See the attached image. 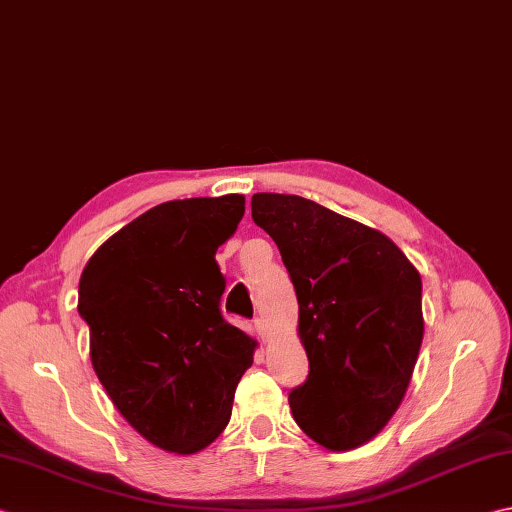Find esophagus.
Listing matches in <instances>:
<instances>
[{
	"label": "esophagus",
	"instance_id": "1",
	"mask_svg": "<svg viewBox=\"0 0 512 512\" xmlns=\"http://www.w3.org/2000/svg\"><path fill=\"white\" fill-rule=\"evenodd\" d=\"M255 330H257V335L262 337V342H266L268 335H270V328H268V324H266V319L257 317V319H255Z\"/></svg>",
	"mask_w": 512,
	"mask_h": 512
}]
</instances>
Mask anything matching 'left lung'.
Segmentation results:
<instances>
[{"mask_svg": "<svg viewBox=\"0 0 512 512\" xmlns=\"http://www.w3.org/2000/svg\"><path fill=\"white\" fill-rule=\"evenodd\" d=\"M295 286L308 377L297 426L328 450L366 444L395 415L424 337L422 277L386 235L297 195H253Z\"/></svg>", "mask_w": 512, "mask_h": 512, "instance_id": "obj_1", "label": "left lung"}]
</instances>
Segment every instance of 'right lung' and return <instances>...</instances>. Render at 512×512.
Wrapping results in <instances>:
<instances>
[{"instance_id": "1", "label": "right lung", "mask_w": 512, "mask_h": 512, "mask_svg": "<svg viewBox=\"0 0 512 512\" xmlns=\"http://www.w3.org/2000/svg\"><path fill=\"white\" fill-rule=\"evenodd\" d=\"M242 215L244 195L159 204L106 239L79 279L99 382L168 453L215 442L253 364L255 339L219 308L226 279L215 262Z\"/></svg>"}]
</instances>
